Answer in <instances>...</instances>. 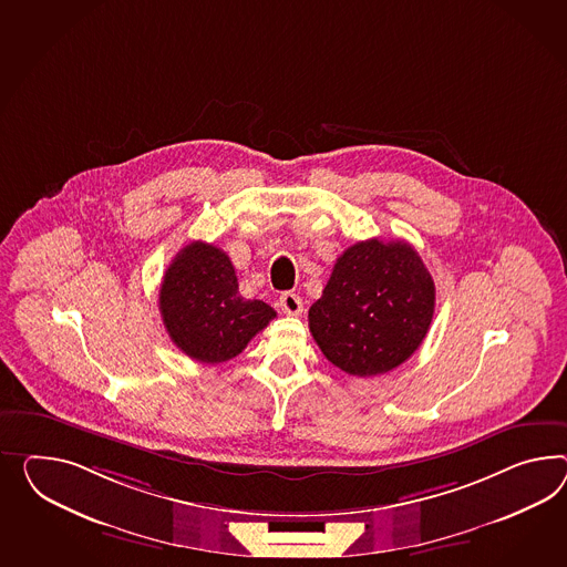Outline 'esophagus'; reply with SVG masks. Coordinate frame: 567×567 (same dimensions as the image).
Returning <instances> with one entry per match:
<instances>
[{"label": "esophagus", "mask_w": 567, "mask_h": 567, "mask_svg": "<svg viewBox=\"0 0 567 567\" xmlns=\"http://www.w3.org/2000/svg\"><path fill=\"white\" fill-rule=\"evenodd\" d=\"M279 308H281L284 315L296 317V315L302 312V298L298 293H293V291H284L279 296Z\"/></svg>", "instance_id": "esophagus-1"}]
</instances>
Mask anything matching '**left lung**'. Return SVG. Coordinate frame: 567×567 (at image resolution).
I'll return each mask as SVG.
<instances>
[{"label": "left lung", "instance_id": "8db88e82", "mask_svg": "<svg viewBox=\"0 0 567 567\" xmlns=\"http://www.w3.org/2000/svg\"><path fill=\"white\" fill-rule=\"evenodd\" d=\"M436 286L405 240L355 243L337 259L308 324L329 362L377 377L406 362L427 333Z\"/></svg>", "mask_w": 567, "mask_h": 567}]
</instances>
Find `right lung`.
<instances>
[{
  "label": "right lung",
  "instance_id": "right-lung-1",
  "mask_svg": "<svg viewBox=\"0 0 567 567\" xmlns=\"http://www.w3.org/2000/svg\"><path fill=\"white\" fill-rule=\"evenodd\" d=\"M161 315L176 348L204 363L233 360L276 319L271 306L240 296L230 257L202 240L187 245L168 265Z\"/></svg>",
  "mask_w": 567,
  "mask_h": 567
}]
</instances>
